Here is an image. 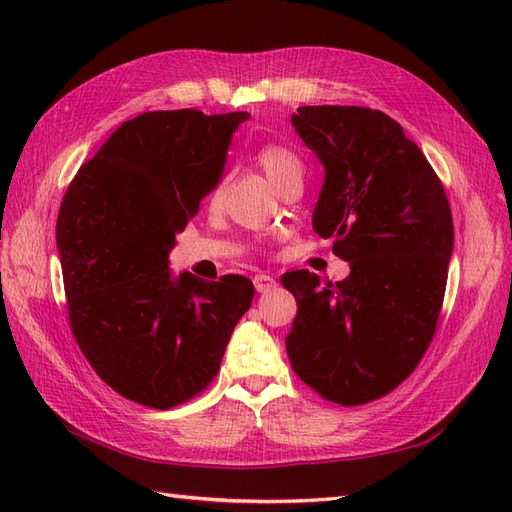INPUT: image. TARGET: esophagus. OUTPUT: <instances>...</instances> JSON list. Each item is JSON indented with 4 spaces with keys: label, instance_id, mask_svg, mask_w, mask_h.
Listing matches in <instances>:
<instances>
[{
    "label": "esophagus",
    "instance_id": "1",
    "mask_svg": "<svg viewBox=\"0 0 512 512\" xmlns=\"http://www.w3.org/2000/svg\"><path fill=\"white\" fill-rule=\"evenodd\" d=\"M275 286H277V282L273 280L271 275H267V273L254 275V288H256V292H271Z\"/></svg>",
    "mask_w": 512,
    "mask_h": 512
}]
</instances>
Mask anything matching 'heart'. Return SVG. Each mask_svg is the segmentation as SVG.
Segmentation results:
<instances>
[{
    "label": "heart",
    "mask_w": 512,
    "mask_h": 512,
    "mask_svg": "<svg viewBox=\"0 0 512 512\" xmlns=\"http://www.w3.org/2000/svg\"><path fill=\"white\" fill-rule=\"evenodd\" d=\"M256 164L262 168V173L269 177V181L273 183V188L277 192H282L288 185L303 181V160L294 149L286 147V145H265L260 147L256 153ZM224 190V181L215 188L213 196L218 198Z\"/></svg>",
    "instance_id": "b5f03b06"
}]
</instances>
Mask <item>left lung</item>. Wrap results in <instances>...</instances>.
Here are the masks:
<instances>
[{
  "label": "left lung",
  "instance_id": "8db88e82",
  "mask_svg": "<svg viewBox=\"0 0 512 512\" xmlns=\"http://www.w3.org/2000/svg\"><path fill=\"white\" fill-rule=\"evenodd\" d=\"M292 126L324 166L314 230L350 262L342 282L282 277L297 299L290 365L333 404L361 406L404 382L429 348L453 254L444 185L404 128L365 106H301Z\"/></svg>",
  "mask_w": 512,
  "mask_h": 512
}]
</instances>
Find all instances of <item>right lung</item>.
Here are the masks:
<instances>
[{
	"instance_id": "obj_1",
	"label": "right lung",
	"mask_w": 512,
	"mask_h": 512,
	"mask_svg": "<svg viewBox=\"0 0 512 512\" xmlns=\"http://www.w3.org/2000/svg\"><path fill=\"white\" fill-rule=\"evenodd\" d=\"M247 113L138 115L108 136L61 200L57 250L72 333L96 374L136 404L168 410L218 376L250 309L243 275L175 277V235L218 185Z\"/></svg>"
}]
</instances>
